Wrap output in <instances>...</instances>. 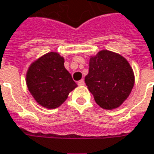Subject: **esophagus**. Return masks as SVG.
Instances as JSON below:
<instances>
[{"instance_id":"esophagus-1","label":"esophagus","mask_w":154,"mask_h":154,"mask_svg":"<svg viewBox=\"0 0 154 154\" xmlns=\"http://www.w3.org/2000/svg\"><path fill=\"white\" fill-rule=\"evenodd\" d=\"M77 85H80V86L85 85V81H84L83 79H81V80H79V81L77 82Z\"/></svg>"}]
</instances>
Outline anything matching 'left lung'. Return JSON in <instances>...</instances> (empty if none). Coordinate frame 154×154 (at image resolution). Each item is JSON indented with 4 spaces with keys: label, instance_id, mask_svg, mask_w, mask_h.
<instances>
[{
    "label": "left lung",
    "instance_id": "obj_1",
    "mask_svg": "<svg viewBox=\"0 0 154 154\" xmlns=\"http://www.w3.org/2000/svg\"><path fill=\"white\" fill-rule=\"evenodd\" d=\"M87 88L100 107L112 110L122 105L131 94L135 76L128 61L108 50L92 55L89 73L85 77Z\"/></svg>",
    "mask_w": 154,
    "mask_h": 154
}]
</instances>
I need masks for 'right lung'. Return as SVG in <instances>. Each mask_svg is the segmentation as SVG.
Wrapping results in <instances>:
<instances>
[{
  "mask_svg": "<svg viewBox=\"0 0 154 154\" xmlns=\"http://www.w3.org/2000/svg\"><path fill=\"white\" fill-rule=\"evenodd\" d=\"M26 85L38 104L49 109L60 106L77 86L64 67V58L56 52H49L30 65Z\"/></svg>",
  "mask_w": 154,
  "mask_h": 154,
  "instance_id": "1",
  "label": "right lung"
}]
</instances>
